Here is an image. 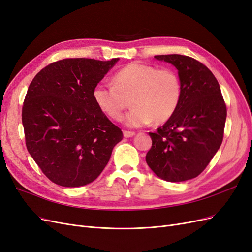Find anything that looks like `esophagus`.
<instances>
[{"label":"esophagus","instance_id":"esophagus-1","mask_svg":"<svg viewBox=\"0 0 252 252\" xmlns=\"http://www.w3.org/2000/svg\"><path fill=\"white\" fill-rule=\"evenodd\" d=\"M135 135L134 132H129V131H124V136L126 138H129V137H133Z\"/></svg>","mask_w":252,"mask_h":252}]
</instances>
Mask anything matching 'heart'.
<instances>
[{"mask_svg":"<svg viewBox=\"0 0 252 252\" xmlns=\"http://www.w3.org/2000/svg\"><path fill=\"white\" fill-rule=\"evenodd\" d=\"M112 84L95 86L92 98L97 108L113 120L121 118L129 100L133 109L125 117L129 127H141L152 121L166 123L181 100L179 76L169 69L131 63L115 73Z\"/></svg>","mask_w":252,"mask_h":252,"instance_id":"1","label":"heart"}]
</instances>
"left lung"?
I'll use <instances>...</instances> for the list:
<instances>
[{
  "instance_id": "left-lung-1",
  "label": "left lung",
  "mask_w": 252,
  "mask_h": 252,
  "mask_svg": "<svg viewBox=\"0 0 252 252\" xmlns=\"http://www.w3.org/2000/svg\"><path fill=\"white\" fill-rule=\"evenodd\" d=\"M155 59L177 68L182 94L175 114L149 133L152 148L145 160L161 179L182 182L198 177L220 149L226 104L217 78L205 64L181 54Z\"/></svg>"
}]
</instances>
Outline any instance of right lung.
I'll use <instances>...</instances> for the list:
<instances>
[{"label": "right lung", "mask_w": 252, "mask_h": 252, "mask_svg": "<svg viewBox=\"0 0 252 252\" xmlns=\"http://www.w3.org/2000/svg\"><path fill=\"white\" fill-rule=\"evenodd\" d=\"M119 59H64L40 70L22 109L26 147L45 176L64 188L91 183L123 132L97 108L92 91Z\"/></svg>", "instance_id": "right-lung-1"}]
</instances>
